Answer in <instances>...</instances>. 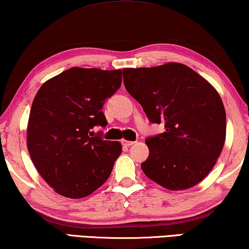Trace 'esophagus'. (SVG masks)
<instances>
[{
    "instance_id": "34e87169",
    "label": "esophagus",
    "mask_w": 249,
    "mask_h": 249,
    "mask_svg": "<svg viewBox=\"0 0 249 249\" xmlns=\"http://www.w3.org/2000/svg\"><path fill=\"white\" fill-rule=\"evenodd\" d=\"M121 144L124 146H127V147H129V146L134 145L135 142H130V141H125V139H122L121 141Z\"/></svg>"
}]
</instances>
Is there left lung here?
Wrapping results in <instances>:
<instances>
[{"mask_svg": "<svg viewBox=\"0 0 249 249\" xmlns=\"http://www.w3.org/2000/svg\"><path fill=\"white\" fill-rule=\"evenodd\" d=\"M128 93L152 124L165 131L146 138L142 170L169 190H183L209 175L226 141V110L209 81L181 63L122 70Z\"/></svg>", "mask_w": 249, "mask_h": 249, "instance_id": "8db88e82", "label": "left lung"}]
</instances>
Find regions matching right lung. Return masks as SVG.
<instances>
[{
	"label": "right lung",
	"mask_w": 249,
	"mask_h": 249,
	"mask_svg": "<svg viewBox=\"0 0 249 249\" xmlns=\"http://www.w3.org/2000/svg\"><path fill=\"white\" fill-rule=\"evenodd\" d=\"M121 70L71 68L42 85L27 128L30 159L43 179L68 198L90 195L110 177L119 142L91 137L105 127L102 107L121 86Z\"/></svg>",
	"instance_id": "add662e5"
}]
</instances>
